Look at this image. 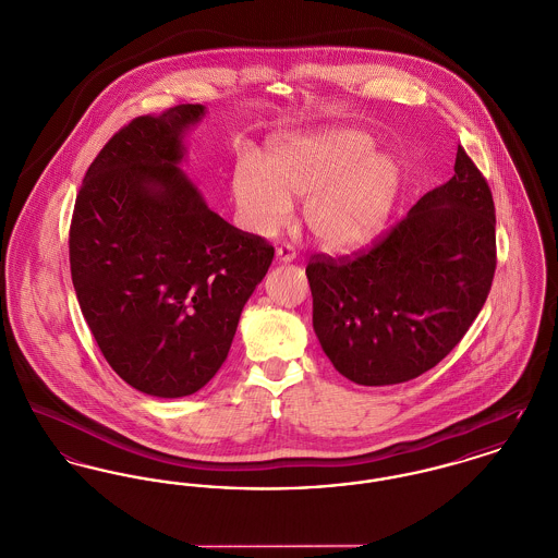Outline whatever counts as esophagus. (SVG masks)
I'll list each match as a JSON object with an SVG mask.
<instances>
[{"label": "esophagus", "instance_id": "34e87169", "mask_svg": "<svg viewBox=\"0 0 558 558\" xmlns=\"http://www.w3.org/2000/svg\"><path fill=\"white\" fill-rule=\"evenodd\" d=\"M295 258V251L291 246H278L276 248V260L278 263H291Z\"/></svg>", "mask_w": 558, "mask_h": 558}]
</instances>
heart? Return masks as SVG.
<instances>
[{
    "label": "heart",
    "instance_id": "obj_1",
    "mask_svg": "<svg viewBox=\"0 0 558 558\" xmlns=\"http://www.w3.org/2000/svg\"><path fill=\"white\" fill-rule=\"evenodd\" d=\"M372 140L350 129H318L276 142L263 159L235 166V208L253 231L287 225L291 199L303 202L312 238L333 253L365 246L385 225L397 193L395 166L372 153Z\"/></svg>",
    "mask_w": 558,
    "mask_h": 558
}]
</instances>
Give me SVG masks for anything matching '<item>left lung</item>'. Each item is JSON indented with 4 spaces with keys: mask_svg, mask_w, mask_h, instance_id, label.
I'll list each match as a JSON object with an SVG mask.
<instances>
[{
    "mask_svg": "<svg viewBox=\"0 0 558 558\" xmlns=\"http://www.w3.org/2000/svg\"><path fill=\"white\" fill-rule=\"evenodd\" d=\"M495 267L493 193L459 146L454 175L423 195L374 248L310 258L316 338L356 385L414 380L463 340Z\"/></svg>",
    "mask_w": 558,
    "mask_h": 558,
    "instance_id": "8db88e82",
    "label": "left lung"
}]
</instances>
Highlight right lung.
Masks as SVG:
<instances>
[{"label":"right lung","mask_w":558,"mask_h":558,"mask_svg":"<svg viewBox=\"0 0 558 558\" xmlns=\"http://www.w3.org/2000/svg\"><path fill=\"white\" fill-rule=\"evenodd\" d=\"M204 114L182 104L117 131L86 170L70 227L72 282L101 354L129 386L166 399L215 378L274 258L178 168Z\"/></svg>","instance_id":"right-lung-1"}]
</instances>
